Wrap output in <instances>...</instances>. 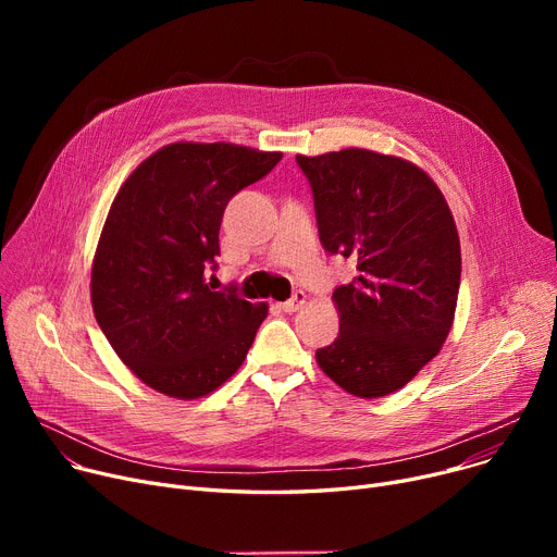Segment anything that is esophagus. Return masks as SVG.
<instances>
[{
    "label": "esophagus",
    "mask_w": 557,
    "mask_h": 557,
    "mask_svg": "<svg viewBox=\"0 0 557 557\" xmlns=\"http://www.w3.org/2000/svg\"><path fill=\"white\" fill-rule=\"evenodd\" d=\"M305 305H307V294H305V290H296L294 298H288V300L282 302L280 307H282V311H286V313H294V311H300Z\"/></svg>",
    "instance_id": "esophagus-1"
}]
</instances>
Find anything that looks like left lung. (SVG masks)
I'll return each instance as SVG.
<instances>
[{
    "label": "left lung",
    "mask_w": 557,
    "mask_h": 557,
    "mask_svg": "<svg viewBox=\"0 0 557 557\" xmlns=\"http://www.w3.org/2000/svg\"><path fill=\"white\" fill-rule=\"evenodd\" d=\"M309 178L320 244L357 261L334 290L341 330L315 361L345 393L404 388L454 325L460 239L449 205L418 164L368 149L296 156Z\"/></svg>",
    "instance_id": "8db88e82"
}]
</instances>
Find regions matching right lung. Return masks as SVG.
I'll list each match as a JSON object with an SVG mask.
<instances>
[{
	"instance_id": "obj_1",
	"label": "right lung",
	"mask_w": 557,
	"mask_h": 557,
	"mask_svg": "<svg viewBox=\"0 0 557 557\" xmlns=\"http://www.w3.org/2000/svg\"><path fill=\"white\" fill-rule=\"evenodd\" d=\"M280 160V151L227 141H173L116 191L90 298L116 357L149 388L198 399L242 368L269 305L219 294L205 271L219 255L230 198Z\"/></svg>"
}]
</instances>
